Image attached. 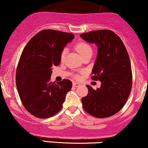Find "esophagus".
Segmentation results:
<instances>
[{
	"label": "esophagus",
	"instance_id": "1",
	"mask_svg": "<svg viewBox=\"0 0 148 148\" xmlns=\"http://www.w3.org/2000/svg\"><path fill=\"white\" fill-rule=\"evenodd\" d=\"M73 86H74V87H80V85L78 83H73Z\"/></svg>",
	"mask_w": 148,
	"mask_h": 148
}]
</instances>
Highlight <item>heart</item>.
I'll return each mask as SVG.
<instances>
[{
    "instance_id": "heart-1",
    "label": "heart",
    "mask_w": 148,
    "mask_h": 148,
    "mask_svg": "<svg viewBox=\"0 0 148 148\" xmlns=\"http://www.w3.org/2000/svg\"><path fill=\"white\" fill-rule=\"evenodd\" d=\"M75 49L77 50V52L79 53V55L81 57H83L84 55H85L86 54L92 53V49H91V46L89 44H87V43L85 42H80L76 45ZM67 53V49H64L61 52V61H63L65 59V55ZM76 78H79L78 76H75Z\"/></svg>"
}]
</instances>
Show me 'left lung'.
I'll list each match as a JSON object with an SVG mask.
<instances>
[{
  "label": "left lung",
  "mask_w": 148,
  "mask_h": 148,
  "mask_svg": "<svg viewBox=\"0 0 148 148\" xmlns=\"http://www.w3.org/2000/svg\"><path fill=\"white\" fill-rule=\"evenodd\" d=\"M80 37L98 48L92 78L101 82L96 90L86 85L89 92L82 98L83 106L93 117H110L123 108L131 91L132 70L128 52L120 37L110 30L91 31Z\"/></svg>",
  "instance_id": "1"
}]
</instances>
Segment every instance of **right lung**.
Here are the masks:
<instances>
[{
	"label": "right lung",
	"mask_w": 148,
	"mask_h": 148,
	"mask_svg": "<svg viewBox=\"0 0 148 148\" xmlns=\"http://www.w3.org/2000/svg\"><path fill=\"white\" fill-rule=\"evenodd\" d=\"M74 38L72 33L44 30L28 42L20 58L16 82L22 104L38 118H48L61 109L72 83L64 79L50 82L52 67L61 62V54Z\"/></svg>",
	"instance_id": "obj_1"
}]
</instances>
